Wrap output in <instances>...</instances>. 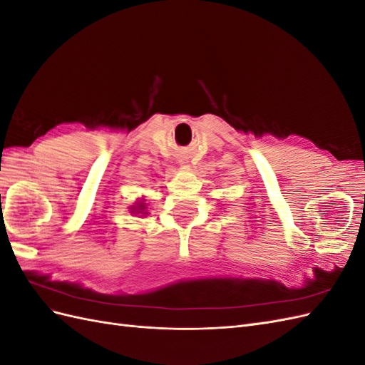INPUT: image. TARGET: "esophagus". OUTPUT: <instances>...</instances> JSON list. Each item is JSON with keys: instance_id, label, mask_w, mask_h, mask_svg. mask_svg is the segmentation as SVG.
I'll return each instance as SVG.
<instances>
[{"instance_id": "esophagus-1", "label": "esophagus", "mask_w": 365, "mask_h": 365, "mask_svg": "<svg viewBox=\"0 0 365 365\" xmlns=\"http://www.w3.org/2000/svg\"><path fill=\"white\" fill-rule=\"evenodd\" d=\"M181 163H182V164H187V161H181Z\"/></svg>"}]
</instances>
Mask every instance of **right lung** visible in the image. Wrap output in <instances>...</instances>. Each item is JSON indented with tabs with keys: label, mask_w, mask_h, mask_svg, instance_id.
<instances>
[{
	"label": "right lung",
	"mask_w": 365,
	"mask_h": 365,
	"mask_svg": "<svg viewBox=\"0 0 365 365\" xmlns=\"http://www.w3.org/2000/svg\"><path fill=\"white\" fill-rule=\"evenodd\" d=\"M135 210H143V205H138V207H134ZM137 213H140V212H137Z\"/></svg>",
	"instance_id": "add662e5"
}]
</instances>
